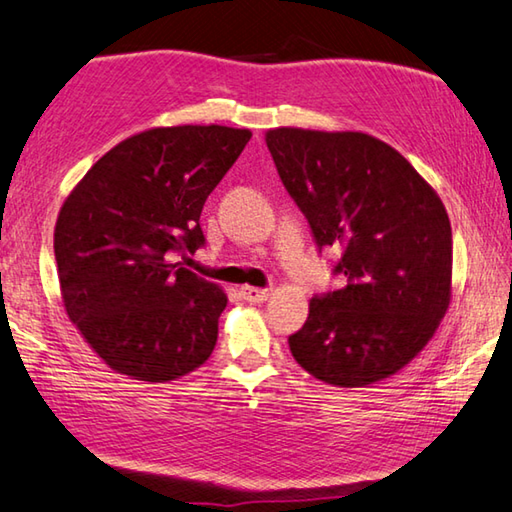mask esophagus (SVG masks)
<instances>
[{
  "mask_svg": "<svg viewBox=\"0 0 512 512\" xmlns=\"http://www.w3.org/2000/svg\"><path fill=\"white\" fill-rule=\"evenodd\" d=\"M241 295H244V300L259 304V302H266L268 297H271V291L268 288H257V286H244L241 288Z\"/></svg>",
  "mask_w": 512,
  "mask_h": 512,
  "instance_id": "34e87169",
  "label": "esophagus"
}]
</instances>
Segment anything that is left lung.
Segmentation results:
<instances>
[{"instance_id":"obj_1","label":"left lung","mask_w":512,"mask_h":512,"mask_svg":"<svg viewBox=\"0 0 512 512\" xmlns=\"http://www.w3.org/2000/svg\"><path fill=\"white\" fill-rule=\"evenodd\" d=\"M280 179L318 246H340L347 286L311 297L288 338L297 365L333 387L401 371L452 300V228L439 194L392 145L362 132H266Z\"/></svg>"}]
</instances>
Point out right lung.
<instances>
[{
    "label": "right lung",
    "instance_id": "obj_1",
    "mask_svg": "<svg viewBox=\"0 0 512 512\" xmlns=\"http://www.w3.org/2000/svg\"><path fill=\"white\" fill-rule=\"evenodd\" d=\"M250 136L226 125L145 129L64 199L53 232L64 311L116 374L170 383L210 358L228 295L170 257L203 246V203Z\"/></svg>",
    "mask_w": 512,
    "mask_h": 512
}]
</instances>
